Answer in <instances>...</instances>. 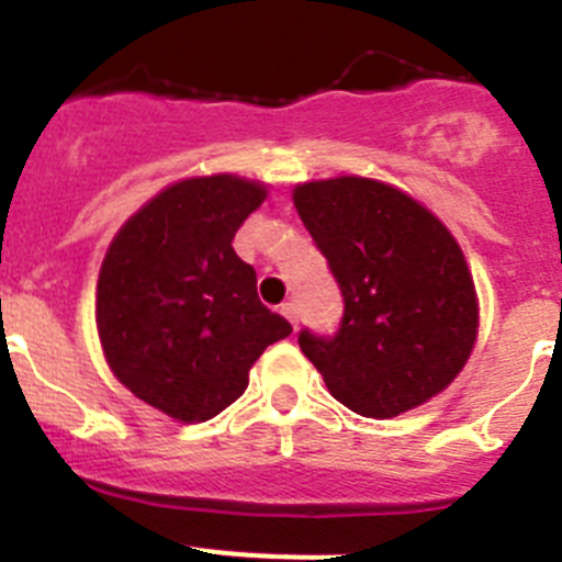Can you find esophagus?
I'll return each mask as SVG.
<instances>
[{"instance_id":"obj_1","label":"esophagus","mask_w":562,"mask_h":562,"mask_svg":"<svg viewBox=\"0 0 562 562\" xmlns=\"http://www.w3.org/2000/svg\"><path fill=\"white\" fill-rule=\"evenodd\" d=\"M281 315H284L292 326L297 324V306L292 304V301H290V304H281Z\"/></svg>"}]
</instances>
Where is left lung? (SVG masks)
<instances>
[{"label": "left lung", "instance_id": "8db88e82", "mask_svg": "<svg viewBox=\"0 0 562 562\" xmlns=\"http://www.w3.org/2000/svg\"><path fill=\"white\" fill-rule=\"evenodd\" d=\"M292 202L346 304L335 337L297 335L329 394L371 419L441 394L479 337V297L453 233L369 177L301 182Z\"/></svg>", "mask_w": 562, "mask_h": 562}]
</instances>
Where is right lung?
Instances as JSON below:
<instances>
[{
  "label": "right lung",
  "mask_w": 562,
  "mask_h": 562,
  "mask_svg": "<svg viewBox=\"0 0 562 562\" xmlns=\"http://www.w3.org/2000/svg\"><path fill=\"white\" fill-rule=\"evenodd\" d=\"M267 186L236 173L162 188L109 245L95 324L117 380L177 422H205L245 394L252 362L292 331L258 301L233 250Z\"/></svg>",
  "instance_id": "add662e5"
}]
</instances>
